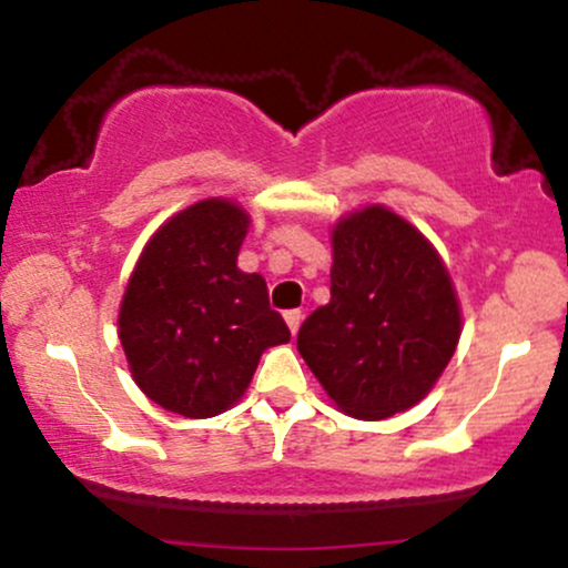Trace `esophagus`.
Wrapping results in <instances>:
<instances>
[{"label":"esophagus","instance_id":"esophagus-1","mask_svg":"<svg viewBox=\"0 0 568 568\" xmlns=\"http://www.w3.org/2000/svg\"><path fill=\"white\" fill-rule=\"evenodd\" d=\"M302 310H288L285 312V323H288V328H291V334L296 336L298 334V325H302Z\"/></svg>","mask_w":568,"mask_h":568}]
</instances>
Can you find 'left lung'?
<instances>
[{
    "label": "left lung",
    "mask_w": 568,
    "mask_h": 568,
    "mask_svg": "<svg viewBox=\"0 0 568 568\" xmlns=\"http://www.w3.org/2000/svg\"><path fill=\"white\" fill-rule=\"evenodd\" d=\"M452 277L408 221L382 205L334 230L331 302L298 328V352L344 414L387 419L425 397L459 342Z\"/></svg>",
    "instance_id": "1"
}]
</instances>
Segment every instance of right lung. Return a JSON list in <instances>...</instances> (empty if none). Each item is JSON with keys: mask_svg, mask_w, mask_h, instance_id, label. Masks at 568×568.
Listing matches in <instances>:
<instances>
[{"mask_svg": "<svg viewBox=\"0 0 568 568\" xmlns=\"http://www.w3.org/2000/svg\"><path fill=\"white\" fill-rule=\"evenodd\" d=\"M247 213L202 200L143 247L120 306L130 374L158 406L189 419L226 410L266 347L291 338L262 275L237 270Z\"/></svg>", "mask_w": 568, "mask_h": 568, "instance_id": "obj_1", "label": "right lung"}]
</instances>
